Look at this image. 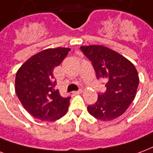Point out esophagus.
I'll list each match as a JSON object with an SVG mask.
<instances>
[{"instance_id":"34e87169","label":"esophagus","mask_w":153,"mask_h":153,"mask_svg":"<svg viewBox=\"0 0 153 153\" xmlns=\"http://www.w3.org/2000/svg\"><path fill=\"white\" fill-rule=\"evenodd\" d=\"M82 91H83V90H81V89H80V90H77V91H74V92H73V93L75 94H81V93H82Z\"/></svg>"}]
</instances>
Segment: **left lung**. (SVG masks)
<instances>
[{
	"label": "left lung",
	"mask_w": 153,
	"mask_h": 153,
	"mask_svg": "<svg viewBox=\"0 0 153 153\" xmlns=\"http://www.w3.org/2000/svg\"><path fill=\"white\" fill-rule=\"evenodd\" d=\"M81 51L91 61L98 79L105 81L104 93L88 106L91 116L101 121L119 117L129 108L136 96L139 78L135 67L130 60L103 45L81 46Z\"/></svg>",
	"instance_id": "left-lung-1"
}]
</instances>
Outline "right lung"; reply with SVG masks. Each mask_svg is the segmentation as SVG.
<instances>
[{"mask_svg":"<svg viewBox=\"0 0 153 153\" xmlns=\"http://www.w3.org/2000/svg\"><path fill=\"white\" fill-rule=\"evenodd\" d=\"M70 48L46 49L27 60L15 76V92L29 114L41 121H54L67 113L70 97L54 90L53 72L62 63Z\"/></svg>","mask_w":153,"mask_h":153,"instance_id":"right-lung-1","label":"right lung"}]
</instances>
